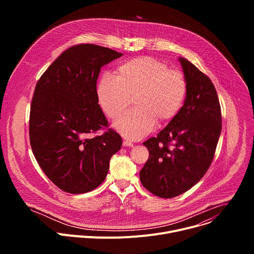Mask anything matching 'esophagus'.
I'll return each instance as SVG.
<instances>
[{
  "mask_svg": "<svg viewBox=\"0 0 254 254\" xmlns=\"http://www.w3.org/2000/svg\"><path fill=\"white\" fill-rule=\"evenodd\" d=\"M123 146L124 147H133V143L131 142V141H129V140H124V142H123Z\"/></svg>",
  "mask_w": 254,
  "mask_h": 254,
  "instance_id": "esophagus-1",
  "label": "esophagus"
}]
</instances>
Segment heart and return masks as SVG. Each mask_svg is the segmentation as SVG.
I'll use <instances>...</instances> for the list:
<instances>
[{"label":"heart","instance_id":"obj_1","mask_svg":"<svg viewBox=\"0 0 254 254\" xmlns=\"http://www.w3.org/2000/svg\"><path fill=\"white\" fill-rule=\"evenodd\" d=\"M186 95L187 81L182 72L150 56L125 62L118 68V75L105 73L97 85L99 105L111 119L119 117L134 96L136 107L114 123V127L130 139L149 134L158 119L167 122L175 118Z\"/></svg>","mask_w":254,"mask_h":254}]
</instances>
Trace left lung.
Here are the masks:
<instances>
[{
	"label": "left lung",
	"mask_w": 254,
	"mask_h": 254,
	"mask_svg": "<svg viewBox=\"0 0 254 254\" xmlns=\"http://www.w3.org/2000/svg\"><path fill=\"white\" fill-rule=\"evenodd\" d=\"M179 60L187 81L185 103L156 137L142 142L150 157L139 172L142 186L166 199L185 193L203 178L222 127L221 107L212 81L185 58Z\"/></svg>",
	"instance_id": "8db88e82"
}]
</instances>
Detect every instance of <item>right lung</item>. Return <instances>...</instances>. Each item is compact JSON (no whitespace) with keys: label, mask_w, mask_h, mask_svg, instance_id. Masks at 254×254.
Returning a JSON list of instances; mask_svg holds the SVG:
<instances>
[{"label":"right lung","mask_w":254,"mask_h":254,"mask_svg":"<svg viewBox=\"0 0 254 254\" xmlns=\"http://www.w3.org/2000/svg\"><path fill=\"white\" fill-rule=\"evenodd\" d=\"M122 56L94 44L72 46L36 84L29 120L31 148L45 175L64 192L97 188L111 158L121 150L122 137L114 129L91 134L108 128L96 91L100 68Z\"/></svg>","instance_id":"right-lung-1"}]
</instances>
